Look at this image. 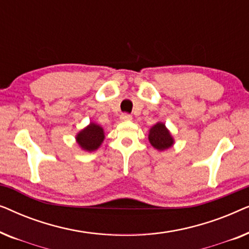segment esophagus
<instances>
[{
  "label": "esophagus",
  "instance_id": "esophagus-1",
  "mask_svg": "<svg viewBox=\"0 0 249 249\" xmlns=\"http://www.w3.org/2000/svg\"><path fill=\"white\" fill-rule=\"evenodd\" d=\"M132 119V117L130 114H128V113H122L121 115H120V120L121 121H130Z\"/></svg>",
  "mask_w": 249,
  "mask_h": 249
}]
</instances>
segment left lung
<instances>
[{
    "label": "left lung",
    "mask_w": 249,
    "mask_h": 249,
    "mask_svg": "<svg viewBox=\"0 0 249 249\" xmlns=\"http://www.w3.org/2000/svg\"><path fill=\"white\" fill-rule=\"evenodd\" d=\"M148 141L153 147L161 152L166 151L175 144L173 136L163 122H158L149 129Z\"/></svg>",
    "instance_id": "obj_1"
}]
</instances>
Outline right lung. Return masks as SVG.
Listing matches in <instances>:
<instances>
[{
	"instance_id": "1",
	"label": "right lung",
	"mask_w": 249,
	"mask_h": 249,
	"mask_svg": "<svg viewBox=\"0 0 249 249\" xmlns=\"http://www.w3.org/2000/svg\"><path fill=\"white\" fill-rule=\"evenodd\" d=\"M105 139L104 129L95 122H89L87 127L76 135V142L85 152H94L101 147Z\"/></svg>"
}]
</instances>
